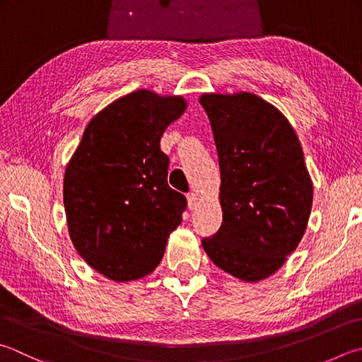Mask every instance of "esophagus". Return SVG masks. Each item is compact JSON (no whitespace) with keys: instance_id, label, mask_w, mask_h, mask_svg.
Here are the masks:
<instances>
[{"instance_id":"esophagus-1","label":"esophagus","mask_w":362,"mask_h":362,"mask_svg":"<svg viewBox=\"0 0 362 362\" xmlns=\"http://www.w3.org/2000/svg\"><path fill=\"white\" fill-rule=\"evenodd\" d=\"M197 195L194 194V192H190V194H187V204H189V208L190 209H195L197 208Z\"/></svg>"}]
</instances>
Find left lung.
I'll return each instance as SVG.
<instances>
[{"label": "left lung", "instance_id": "8db88e82", "mask_svg": "<svg viewBox=\"0 0 362 362\" xmlns=\"http://www.w3.org/2000/svg\"><path fill=\"white\" fill-rule=\"evenodd\" d=\"M221 167L222 225L202 245L244 282L281 268L308 227L313 186L288 119L252 93L203 94Z\"/></svg>", "mask_w": 362, "mask_h": 362}]
</instances>
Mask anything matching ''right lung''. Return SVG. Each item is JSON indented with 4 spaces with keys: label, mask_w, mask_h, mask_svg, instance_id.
Listing matches in <instances>:
<instances>
[{
    "label": "right lung",
    "mask_w": 362,
    "mask_h": 362,
    "mask_svg": "<svg viewBox=\"0 0 362 362\" xmlns=\"http://www.w3.org/2000/svg\"><path fill=\"white\" fill-rule=\"evenodd\" d=\"M181 96L139 90L107 105L66 167L67 228L78 255L115 282L156 269L182 221L186 197L167 182L160 137L186 110Z\"/></svg>",
    "instance_id": "obj_1"
}]
</instances>
